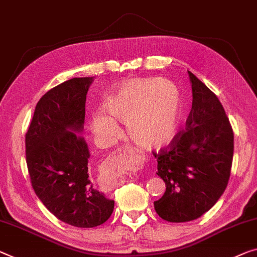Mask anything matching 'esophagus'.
<instances>
[{
    "label": "esophagus",
    "instance_id": "1",
    "mask_svg": "<svg viewBox=\"0 0 257 257\" xmlns=\"http://www.w3.org/2000/svg\"><path fill=\"white\" fill-rule=\"evenodd\" d=\"M124 155H138V151L134 147H132V146L130 145H126V146H121L120 148H118L116 152H113V154H111V156L109 157L108 160H106L104 162L103 167L104 168H108L109 165H112L113 163H115V161L119 159L120 156H124Z\"/></svg>",
    "mask_w": 257,
    "mask_h": 257
}]
</instances>
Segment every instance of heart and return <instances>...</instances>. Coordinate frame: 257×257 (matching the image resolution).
I'll list each match as a JSON object with an SVG mask.
<instances>
[{"label":"heart","instance_id":"obj_1","mask_svg":"<svg viewBox=\"0 0 257 257\" xmlns=\"http://www.w3.org/2000/svg\"><path fill=\"white\" fill-rule=\"evenodd\" d=\"M103 108L109 115L93 118V130L102 138L116 137L115 120L127 123V132L138 146L161 149L176 137L180 120L179 90L160 79H136L125 82L106 98Z\"/></svg>","mask_w":257,"mask_h":257}]
</instances>
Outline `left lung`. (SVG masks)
<instances>
[{
  "label": "left lung",
  "instance_id": "1",
  "mask_svg": "<svg viewBox=\"0 0 257 257\" xmlns=\"http://www.w3.org/2000/svg\"><path fill=\"white\" fill-rule=\"evenodd\" d=\"M192 110L186 131L168 149L154 154L165 193L154 202L161 218L172 223L194 220L225 191L233 159V131L218 97L188 71Z\"/></svg>",
  "mask_w": 257,
  "mask_h": 257
}]
</instances>
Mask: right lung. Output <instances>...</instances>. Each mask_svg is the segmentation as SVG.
<instances>
[{"instance_id": "obj_1", "label": "right lung", "mask_w": 257, "mask_h": 257, "mask_svg": "<svg viewBox=\"0 0 257 257\" xmlns=\"http://www.w3.org/2000/svg\"><path fill=\"white\" fill-rule=\"evenodd\" d=\"M94 77L72 78L50 89L35 106L26 133V163L35 194L58 219L95 227L109 219L115 201L93 187L84 131L85 103Z\"/></svg>"}]
</instances>
